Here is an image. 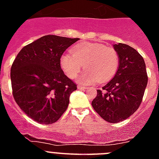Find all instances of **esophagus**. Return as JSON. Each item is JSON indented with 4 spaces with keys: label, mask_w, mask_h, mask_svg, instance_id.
I'll list each match as a JSON object with an SVG mask.
<instances>
[{
    "label": "esophagus",
    "mask_w": 159,
    "mask_h": 159,
    "mask_svg": "<svg viewBox=\"0 0 159 159\" xmlns=\"http://www.w3.org/2000/svg\"><path fill=\"white\" fill-rule=\"evenodd\" d=\"M77 88H78L79 90H86L87 89L86 87L83 86V85H78V87H77Z\"/></svg>",
    "instance_id": "obj_1"
}]
</instances>
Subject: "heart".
Here are the masks:
<instances>
[{"label":"heart","instance_id":"1","mask_svg":"<svg viewBox=\"0 0 159 159\" xmlns=\"http://www.w3.org/2000/svg\"><path fill=\"white\" fill-rule=\"evenodd\" d=\"M119 64L116 49L97 43H79L71 48V54L64 53L60 58L61 67L69 78H75L83 67L86 69L80 77L84 84L107 82L115 75Z\"/></svg>","mask_w":159,"mask_h":159}]
</instances>
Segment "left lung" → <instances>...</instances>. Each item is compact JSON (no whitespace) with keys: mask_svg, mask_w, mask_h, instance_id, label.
<instances>
[{"mask_svg":"<svg viewBox=\"0 0 159 159\" xmlns=\"http://www.w3.org/2000/svg\"><path fill=\"white\" fill-rule=\"evenodd\" d=\"M114 48L119 57L117 72L102 90H97L92 102L99 116L111 123L123 121L138 110L148 81L144 60L135 49L122 43Z\"/></svg>","mask_w":159,"mask_h":159,"instance_id":"left-lung-1","label":"left lung"}]
</instances>
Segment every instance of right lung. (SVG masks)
I'll return each instance as SVG.
<instances>
[{
  "label": "right lung",
  "instance_id": "add662e5",
  "mask_svg": "<svg viewBox=\"0 0 159 159\" xmlns=\"http://www.w3.org/2000/svg\"><path fill=\"white\" fill-rule=\"evenodd\" d=\"M48 35L25 46L11 67L12 95L29 118L43 124L54 123L69 103L75 83L64 75L60 58L79 40Z\"/></svg>",
  "mask_w": 159,
  "mask_h": 159
}]
</instances>
